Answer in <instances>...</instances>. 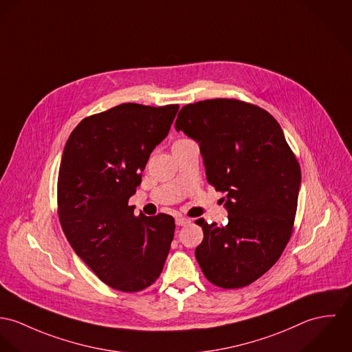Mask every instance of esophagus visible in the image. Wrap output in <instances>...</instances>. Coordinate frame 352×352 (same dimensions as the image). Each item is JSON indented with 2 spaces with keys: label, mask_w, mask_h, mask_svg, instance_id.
I'll return each instance as SVG.
<instances>
[{
  "label": "esophagus",
  "mask_w": 352,
  "mask_h": 352,
  "mask_svg": "<svg viewBox=\"0 0 352 352\" xmlns=\"http://www.w3.org/2000/svg\"><path fill=\"white\" fill-rule=\"evenodd\" d=\"M175 224H177L178 227H185V226L190 224V220L186 219V217H184V216H178V217L175 219Z\"/></svg>",
  "instance_id": "34e87169"
}]
</instances>
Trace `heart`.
Wrapping results in <instances>:
<instances>
[{"instance_id":"b5f03b06","label":"heart","mask_w":352,"mask_h":352,"mask_svg":"<svg viewBox=\"0 0 352 352\" xmlns=\"http://www.w3.org/2000/svg\"><path fill=\"white\" fill-rule=\"evenodd\" d=\"M185 142H189V139H178L173 146H175V144H181V143H185Z\"/></svg>"}]
</instances>
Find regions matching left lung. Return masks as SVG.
Returning a JSON list of instances; mask_svg holds the SVG:
<instances>
[{"instance_id":"obj_1","label":"left lung","mask_w":352,"mask_h":352,"mask_svg":"<svg viewBox=\"0 0 352 352\" xmlns=\"http://www.w3.org/2000/svg\"><path fill=\"white\" fill-rule=\"evenodd\" d=\"M175 128L198 142L208 182L227 195V226L195 221L204 231L197 262L214 286H248L273 267L292 237L300 163L278 121L236 98L185 105Z\"/></svg>"}]
</instances>
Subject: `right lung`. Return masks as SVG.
Instances as JSON below:
<instances>
[{
	"mask_svg": "<svg viewBox=\"0 0 352 352\" xmlns=\"http://www.w3.org/2000/svg\"><path fill=\"white\" fill-rule=\"evenodd\" d=\"M179 105L121 104L83 118L72 132L58 175V216L69 243L108 286L135 293L162 273L175 221L133 214L129 197Z\"/></svg>",
	"mask_w": 352,
	"mask_h": 352,
	"instance_id": "add662e5",
	"label": "right lung"
}]
</instances>
